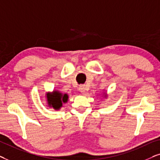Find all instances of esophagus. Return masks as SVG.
<instances>
[{
    "instance_id": "obj_1",
    "label": "esophagus",
    "mask_w": 160,
    "mask_h": 160,
    "mask_svg": "<svg viewBox=\"0 0 160 160\" xmlns=\"http://www.w3.org/2000/svg\"><path fill=\"white\" fill-rule=\"evenodd\" d=\"M79 91H80V92L84 94V93H86V86H85V85H81V86H80V87H79Z\"/></svg>"
}]
</instances>
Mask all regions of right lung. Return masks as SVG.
I'll return each instance as SVG.
<instances>
[{"label": "right lung", "instance_id": "right-lung-1", "mask_svg": "<svg viewBox=\"0 0 160 160\" xmlns=\"http://www.w3.org/2000/svg\"><path fill=\"white\" fill-rule=\"evenodd\" d=\"M67 94H62L58 91H54L52 94H48L49 104L55 109H59L62 106L63 102V103L67 102Z\"/></svg>", "mask_w": 160, "mask_h": 160}]
</instances>
